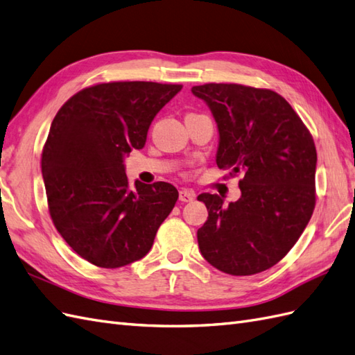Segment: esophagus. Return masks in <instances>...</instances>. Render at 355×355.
<instances>
[{
	"label": "esophagus",
	"instance_id": "1",
	"mask_svg": "<svg viewBox=\"0 0 355 355\" xmlns=\"http://www.w3.org/2000/svg\"><path fill=\"white\" fill-rule=\"evenodd\" d=\"M195 199V192L190 189H181L180 190V201L181 202H192Z\"/></svg>",
	"mask_w": 355,
	"mask_h": 355
}]
</instances>
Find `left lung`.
<instances>
[{
    "label": "left lung",
    "instance_id": "1",
    "mask_svg": "<svg viewBox=\"0 0 355 355\" xmlns=\"http://www.w3.org/2000/svg\"><path fill=\"white\" fill-rule=\"evenodd\" d=\"M219 129L216 163L241 174L239 201L201 193L208 219L198 230L202 257L232 276L276 266L293 249L315 208L316 148L311 132L280 94L240 84L192 88Z\"/></svg>",
    "mask_w": 355,
    "mask_h": 355
}]
</instances>
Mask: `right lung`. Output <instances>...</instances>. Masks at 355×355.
I'll use <instances>...</instances> for the list:
<instances>
[{
	"mask_svg": "<svg viewBox=\"0 0 355 355\" xmlns=\"http://www.w3.org/2000/svg\"><path fill=\"white\" fill-rule=\"evenodd\" d=\"M183 85L132 80L80 89L60 107L42 153L51 219L80 258L118 268L150 252L177 189L135 181L124 156L141 150L150 124Z\"/></svg>",
	"mask_w": 355,
	"mask_h": 355,
	"instance_id": "add662e5",
	"label": "right lung"
}]
</instances>
